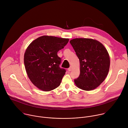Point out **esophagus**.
Instances as JSON below:
<instances>
[{"label": "esophagus", "mask_w": 128, "mask_h": 128, "mask_svg": "<svg viewBox=\"0 0 128 128\" xmlns=\"http://www.w3.org/2000/svg\"><path fill=\"white\" fill-rule=\"evenodd\" d=\"M72 66H70V68H69L68 69V70L69 71H71L72 70Z\"/></svg>", "instance_id": "obj_1"}]
</instances>
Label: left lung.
Instances as JSON below:
<instances>
[{
	"label": "left lung",
	"mask_w": 128,
	"mask_h": 128,
	"mask_svg": "<svg viewBox=\"0 0 128 128\" xmlns=\"http://www.w3.org/2000/svg\"><path fill=\"white\" fill-rule=\"evenodd\" d=\"M70 43L80 63V75L74 80L76 86L91 90L99 86L106 78L110 67V57L105 46L91 38H76Z\"/></svg>",
	"instance_id": "1"
}]
</instances>
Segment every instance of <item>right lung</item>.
Here are the masks:
<instances>
[{"label":"right lung","mask_w":128,"mask_h":128,"mask_svg":"<svg viewBox=\"0 0 128 128\" xmlns=\"http://www.w3.org/2000/svg\"><path fill=\"white\" fill-rule=\"evenodd\" d=\"M69 40L44 35L27 48L24 56L26 71L32 83L40 90L50 91L60 86L66 70L59 67L61 58L57 52Z\"/></svg>","instance_id":"obj_1"}]
</instances>
